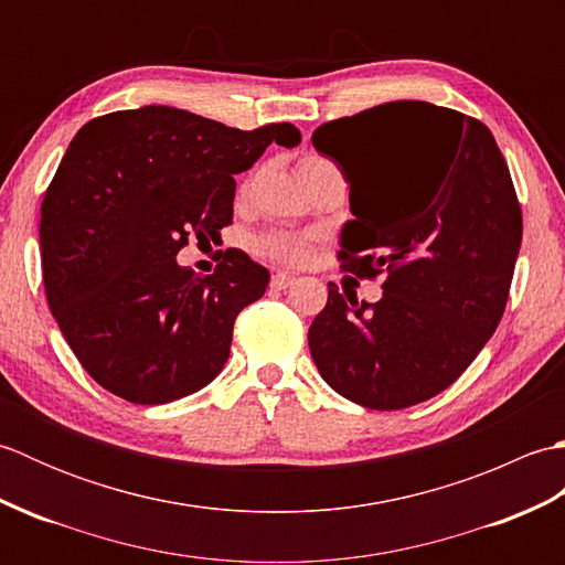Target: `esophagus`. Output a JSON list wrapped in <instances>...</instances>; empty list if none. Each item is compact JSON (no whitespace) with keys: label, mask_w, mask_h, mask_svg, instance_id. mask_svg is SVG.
<instances>
[{"label":"esophagus","mask_w":565,"mask_h":565,"mask_svg":"<svg viewBox=\"0 0 565 565\" xmlns=\"http://www.w3.org/2000/svg\"><path fill=\"white\" fill-rule=\"evenodd\" d=\"M296 281V276H291V274H286V271H276L274 276H271V289H276V291H281V289H289V286Z\"/></svg>","instance_id":"obj_1"}]
</instances>
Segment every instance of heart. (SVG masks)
<instances>
[{
    "label": "heart",
    "mask_w": 565,
    "mask_h": 565,
    "mask_svg": "<svg viewBox=\"0 0 565 565\" xmlns=\"http://www.w3.org/2000/svg\"><path fill=\"white\" fill-rule=\"evenodd\" d=\"M326 162L328 160H320V158H303L301 162H298V174L310 170V167H318V164H326ZM245 189H247V184L239 191H245ZM259 249L271 259L298 264V262H303L308 257L310 245H308V239L296 237V235H269V237L262 239Z\"/></svg>",
    "instance_id": "heart-1"
}]
</instances>
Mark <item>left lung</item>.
<instances>
[{"label": "left lung", "mask_w": 565, "mask_h": 565, "mask_svg": "<svg viewBox=\"0 0 565 565\" xmlns=\"http://www.w3.org/2000/svg\"><path fill=\"white\" fill-rule=\"evenodd\" d=\"M313 146L350 182L342 271L383 279L376 303L328 284L308 330L320 376L347 401L403 411L449 388L505 313L522 209L478 118L388 102L322 124Z\"/></svg>", "instance_id": "1"}]
</instances>
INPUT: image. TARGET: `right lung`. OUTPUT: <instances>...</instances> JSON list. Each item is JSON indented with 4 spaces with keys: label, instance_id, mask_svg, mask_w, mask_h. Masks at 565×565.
I'll return each mask as SVG.
<instances>
[{
    "label": "right lung",
    "instance_id": "right-lung-1",
    "mask_svg": "<svg viewBox=\"0 0 565 565\" xmlns=\"http://www.w3.org/2000/svg\"><path fill=\"white\" fill-rule=\"evenodd\" d=\"M271 142L294 148L301 130L227 128L172 106L92 118L72 138L41 206L43 286L102 388L162 405L221 374L235 318L267 291L269 271L231 247L199 276L177 252L233 223V174Z\"/></svg>",
    "mask_w": 565,
    "mask_h": 565
}]
</instances>
